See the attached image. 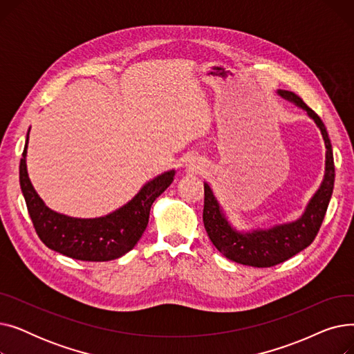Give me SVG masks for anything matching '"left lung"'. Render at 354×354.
<instances>
[{
  "label": "left lung",
  "mask_w": 354,
  "mask_h": 354,
  "mask_svg": "<svg viewBox=\"0 0 354 354\" xmlns=\"http://www.w3.org/2000/svg\"><path fill=\"white\" fill-rule=\"evenodd\" d=\"M278 95L294 102L304 109L308 116L322 130L326 143V174L320 189L310 201L303 216L291 224L274 227L271 230H257L251 234L236 232L222 214L218 202L205 183V199H203V225L215 248L231 261L243 266L267 268L287 261L288 258L307 248L317 236L323 219L327 212L328 202L334 188V159L330 138L323 120L313 109H310L299 96L291 91L278 90Z\"/></svg>",
  "instance_id": "left-lung-1"
}]
</instances>
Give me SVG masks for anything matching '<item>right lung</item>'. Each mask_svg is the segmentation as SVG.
Instances as JSON below:
<instances>
[{
  "instance_id": "obj_1",
  "label": "right lung",
  "mask_w": 354,
  "mask_h": 354,
  "mask_svg": "<svg viewBox=\"0 0 354 354\" xmlns=\"http://www.w3.org/2000/svg\"><path fill=\"white\" fill-rule=\"evenodd\" d=\"M27 143L20 160V187L34 230L53 251L80 261H110L132 250L145 232L153 201L174 180L175 171L147 182L142 191L113 214L95 218H70L48 209L34 191L27 175Z\"/></svg>"
}]
</instances>
